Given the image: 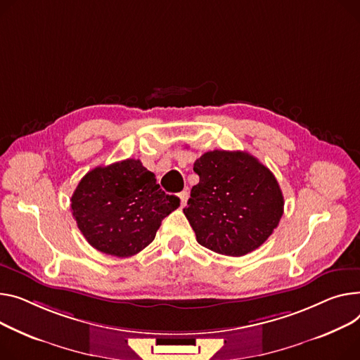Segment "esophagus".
Listing matches in <instances>:
<instances>
[{"instance_id":"obj_1","label":"esophagus","mask_w":360,"mask_h":360,"mask_svg":"<svg viewBox=\"0 0 360 360\" xmlns=\"http://www.w3.org/2000/svg\"><path fill=\"white\" fill-rule=\"evenodd\" d=\"M179 201H181V208L185 207V204L188 201V193H186V191H182V193H179Z\"/></svg>"}]
</instances>
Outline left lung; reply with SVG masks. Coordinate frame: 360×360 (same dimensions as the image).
<instances>
[{
	"label": "left lung",
	"instance_id": "left-lung-1",
	"mask_svg": "<svg viewBox=\"0 0 360 360\" xmlns=\"http://www.w3.org/2000/svg\"><path fill=\"white\" fill-rule=\"evenodd\" d=\"M200 182L184 208L197 242L220 255L243 256L268 240L283 214L274 174L246 152L212 150L194 163Z\"/></svg>",
	"mask_w": 360,
	"mask_h": 360
}]
</instances>
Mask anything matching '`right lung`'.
<instances>
[{"mask_svg":"<svg viewBox=\"0 0 360 360\" xmlns=\"http://www.w3.org/2000/svg\"><path fill=\"white\" fill-rule=\"evenodd\" d=\"M179 207L139 159L89 171L70 198L72 215L86 242L105 255L129 257L149 246L162 220Z\"/></svg>","mask_w":360,"mask_h":360,"instance_id":"add662e5","label":"right lung"}]
</instances>
